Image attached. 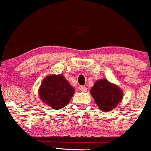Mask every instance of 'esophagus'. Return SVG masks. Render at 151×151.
Wrapping results in <instances>:
<instances>
[{
  "label": "esophagus",
  "mask_w": 151,
  "mask_h": 151,
  "mask_svg": "<svg viewBox=\"0 0 151 151\" xmlns=\"http://www.w3.org/2000/svg\"><path fill=\"white\" fill-rule=\"evenodd\" d=\"M80 90L81 91H83V92H86V91H87V88L84 86H80Z\"/></svg>",
  "instance_id": "1"
}]
</instances>
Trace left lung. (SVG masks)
Returning <instances> with one entry per match:
<instances>
[{"instance_id":"8db88e82","label":"left lung","mask_w":151,"mask_h":151,"mask_svg":"<svg viewBox=\"0 0 151 151\" xmlns=\"http://www.w3.org/2000/svg\"><path fill=\"white\" fill-rule=\"evenodd\" d=\"M90 92L98 106L104 111H109L115 109L121 102L123 96L120 88L106 79L96 81Z\"/></svg>"}]
</instances>
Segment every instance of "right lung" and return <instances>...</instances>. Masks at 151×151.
Returning <instances> with one entry per match:
<instances>
[{"instance_id": "obj_1", "label": "right lung", "mask_w": 151, "mask_h": 151, "mask_svg": "<svg viewBox=\"0 0 151 151\" xmlns=\"http://www.w3.org/2000/svg\"><path fill=\"white\" fill-rule=\"evenodd\" d=\"M74 93V89L62 75H50L45 78L39 90L42 101L55 109L67 106Z\"/></svg>"}]
</instances>
